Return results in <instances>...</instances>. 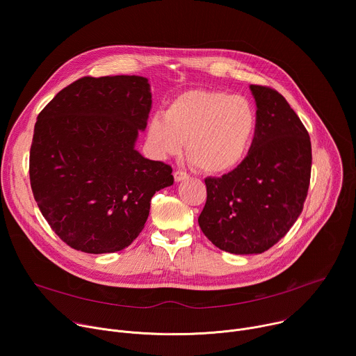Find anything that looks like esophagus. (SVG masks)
I'll use <instances>...</instances> for the list:
<instances>
[{
  "label": "esophagus",
  "instance_id": "1",
  "mask_svg": "<svg viewBox=\"0 0 356 356\" xmlns=\"http://www.w3.org/2000/svg\"><path fill=\"white\" fill-rule=\"evenodd\" d=\"M173 176H175V180H176V181H183V180L188 179V175H187L186 172H183V170H176V172L173 173Z\"/></svg>",
  "mask_w": 356,
  "mask_h": 356
}]
</instances>
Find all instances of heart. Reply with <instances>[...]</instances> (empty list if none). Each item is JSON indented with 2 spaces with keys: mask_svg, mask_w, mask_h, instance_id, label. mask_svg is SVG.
<instances>
[{
  "mask_svg": "<svg viewBox=\"0 0 356 356\" xmlns=\"http://www.w3.org/2000/svg\"><path fill=\"white\" fill-rule=\"evenodd\" d=\"M257 113L249 101L220 90L191 88L173 97L163 117H154L147 140L159 155L180 152L204 175H225L245 159L257 131Z\"/></svg>",
  "mask_w": 356,
  "mask_h": 356,
  "instance_id": "b5f03b06",
  "label": "heart"
}]
</instances>
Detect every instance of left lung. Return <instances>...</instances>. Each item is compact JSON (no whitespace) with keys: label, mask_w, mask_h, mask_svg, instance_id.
<instances>
[{"label":"left lung","mask_w":356,"mask_h":356,"mask_svg":"<svg viewBox=\"0 0 356 356\" xmlns=\"http://www.w3.org/2000/svg\"><path fill=\"white\" fill-rule=\"evenodd\" d=\"M257 131L246 158L222 177H207V201L198 217L221 250L250 255L279 242L302 211L312 176V142L286 98L250 86Z\"/></svg>","instance_id":"left-lung-1"}]
</instances>
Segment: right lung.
<instances>
[{"instance_id":"1","label":"right lung","mask_w":356,"mask_h":356,"mask_svg":"<svg viewBox=\"0 0 356 356\" xmlns=\"http://www.w3.org/2000/svg\"><path fill=\"white\" fill-rule=\"evenodd\" d=\"M152 94L139 76L81 77L39 113L29 154L38 207L73 249L108 253L140 234L172 166L135 149Z\"/></svg>"}]
</instances>
